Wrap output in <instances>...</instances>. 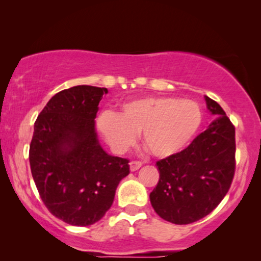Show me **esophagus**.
Masks as SVG:
<instances>
[{
    "label": "esophagus",
    "mask_w": 261,
    "mask_h": 261,
    "mask_svg": "<svg viewBox=\"0 0 261 261\" xmlns=\"http://www.w3.org/2000/svg\"><path fill=\"white\" fill-rule=\"evenodd\" d=\"M141 166H142V163L141 162H130L129 163V167H130L132 172H134V171L139 170Z\"/></svg>",
    "instance_id": "esophagus-1"
}]
</instances>
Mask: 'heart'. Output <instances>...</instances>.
<instances>
[{"label": "heart", "mask_w": 261, "mask_h": 261, "mask_svg": "<svg viewBox=\"0 0 261 261\" xmlns=\"http://www.w3.org/2000/svg\"><path fill=\"white\" fill-rule=\"evenodd\" d=\"M201 123L202 112L196 102L147 96L123 103L120 114L103 112L97 119V129L116 153L126 152L141 132L146 149L156 158H167L190 144Z\"/></svg>", "instance_id": "obj_1"}]
</instances>
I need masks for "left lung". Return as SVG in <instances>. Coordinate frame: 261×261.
Here are the masks:
<instances>
[{
  "mask_svg": "<svg viewBox=\"0 0 261 261\" xmlns=\"http://www.w3.org/2000/svg\"><path fill=\"white\" fill-rule=\"evenodd\" d=\"M217 117L177 154L156 162L159 181L149 194L155 213L174 224L203 219L220 204L235 172V128L219 103L204 96Z\"/></svg>",
  "mask_w": 261,
  "mask_h": 261,
  "instance_id": "obj_1",
  "label": "left lung"
}]
</instances>
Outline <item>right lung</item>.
Here are the masks:
<instances>
[{
  "instance_id": "add662e5",
  "label": "right lung",
  "mask_w": 261,
  "mask_h": 261,
  "mask_svg": "<svg viewBox=\"0 0 261 261\" xmlns=\"http://www.w3.org/2000/svg\"><path fill=\"white\" fill-rule=\"evenodd\" d=\"M107 88L77 85L58 92L34 123L30 146L32 176L52 215L72 226H90L114 202L128 160L107 153L95 128Z\"/></svg>"
}]
</instances>
